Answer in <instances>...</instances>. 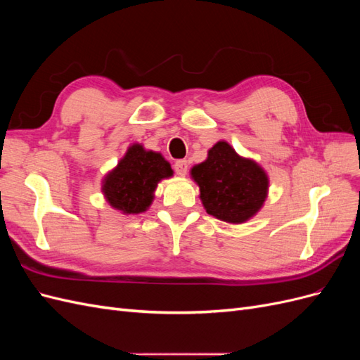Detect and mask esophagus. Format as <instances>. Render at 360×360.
<instances>
[{"mask_svg":"<svg viewBox=\"0 0 360 360\" xmlns=\"http://www.w3.org/2000/svg\"><path fill=\"white\" fill-rule=\"evenodd\" d=\"M188 162L186 160H177L176 163H174V169H176V172L179 174L180 177H184L188 174Z\"/></svg>","mask_w":360,"mask_h":360,"instance_id":"esophagus-1","label":"esophagus"}]
</instances>
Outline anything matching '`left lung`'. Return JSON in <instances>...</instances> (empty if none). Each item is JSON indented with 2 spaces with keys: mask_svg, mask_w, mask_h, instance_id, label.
I'll return each mask as SVG.
<instances>
[{
  "mask_svg": "<svg viewBox=\"0 0 360 360\" xmlns=\"http://www.w3.org/2000/svg\"><path fill=\"white\" fill-rule=\"evenodd\" d=\"M191 177L198 184L205 212L228 224L254 217L269 193L267 172L255 160L237 155L226 141H217L207 159L192 167Z\"/></svg>",
  "mask_w": 360,
  "mask_h": 360,
  "instance_id": "left-lung-1",
  "label": "left lung"
}]
</instances>
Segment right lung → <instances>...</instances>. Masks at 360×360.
Instances as JSON below:
<instances>
[{
    "mask_svg": "<svg viewBox=\"0 0 360 360\" xmlns=\"http://www.w3.org/2000/svg\"><path fill=\"white\" fill-rule=\"evenodd\" d=\"M172 174L169 162L158 151L132 144L117 167L103 177V197L123 214L143 213L155 200L158 183L172 177Z\"/></svg>",
    "mask_w": 360,
    "mask_h": 360,
    "instance_id": "1",
    "label": "right lung"
}]
</instances>
